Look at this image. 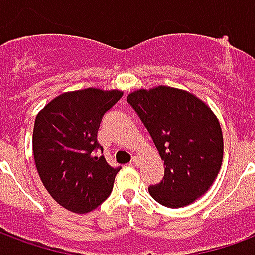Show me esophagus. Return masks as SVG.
<instances>
[{
  "instance_id": "esophagus-1",
  "label": "esophagus",
  "mask_w": 255,
  "mask_h": 255,
  "mask_svg": "<svg viewBox=\"0 0 255 255\" xmlns=\"http://www.w3.org/2000/svg\"><path fill=\"white\" fill-rule=\"evenodd\" d=\"M139 164V158L138 157H133L132 161H131V165H138Z\"/></svg>"
}]
</instances>
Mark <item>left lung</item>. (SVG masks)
Returning a JSON list of instances; mask_svg holds the SVG:
<instances>
[{"mask_svg": "<svg viewBox=\"0 0 255 255\" xmlns=\"http://www.w3.org/2000/svg\"><path fill=\"white\" fill-rule=\"evenodd\" d=\"M127 101L164 161V179L150 186V195L172 209L195 202L213 184L223 164V131L214 112L187 90L162 84L135 90Z\"/></svg>", "mask_w": 255, "mask_h": 255, "instance_id": "1", "label": "left lung"}]
</instances>
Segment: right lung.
Listing matches in <instances>:
<instances>
[{
    "label": "right lung",
    "instance_id": "right-lung-1",
    "mask_svg": "<svg viewBox=\"0 0 255 255\" xmlns=\"http://www.w3.org/2000/svg\"><path fill=\"white\" fill-rule=\"evenodd\" d=\"M119 89L65 91L38 112L32 151L36 171L56 202L72 213L94 210L109 197L120 168H112L97 140L100 123L122 98Z\"/></svg>",
    "mask_w": 255,
    "mask_h": 255
}]
</instances>
